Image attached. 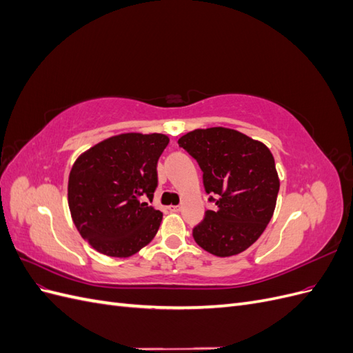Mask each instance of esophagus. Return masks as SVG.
Here are the masks:
<instances>
[{
  "label": "esophagus",
  "instance_id": "esophagus-1",
  "mask_svg": "<svg viewBox=\"0 0 353 353\" xmlns=\"http://www.w3.org/2000/svg\"><path fill=\"white\" fill-rule=\"evenodd\" d=\"M169 210H172V212H179V210H181V206H169Z\"/></svg>",
  "mask_w": 353,
  "mask_h": 353
}]
</instances>
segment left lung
Listing matches in <instances>:
<instances>
[{
    "mask_svg": "<svg viewBox=\"0 0 353 353\" xmlns=\"http://www.w3.org/2000/svg\"><path fill=\"white\" fill-rule=\"evenodd\" d=\"M178 144L197 160L203 185L212 194L209 201L216 205L194 227L196 243L219 258L244 252L270 223L279 196L280 179L270 148L222 126L191 131Z\"/></svg>",
    "mask_w": 353,
    "mask_h": 353,
    "instance_id": "obj_1",
    "label": "left lung"
}]
</instances>
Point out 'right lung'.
<instances>
[{"label": "right lung", "mask_w": 353, "mask_h": 353, "mask_svg": "<svg viewBox=\"0 0 353 353\" xmlns=\"http://www.w3.org/2000/svg\"><path fill=\"white\" fill-rule=\"evenodd\" d=\"M163 134H121L82 153L73 163L69 209L79 234L112 258H128L153 240L162 212L148 205L157 187Z\"/></svg>", "instance_id": "right-lung-1"}]
</instances>
